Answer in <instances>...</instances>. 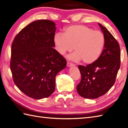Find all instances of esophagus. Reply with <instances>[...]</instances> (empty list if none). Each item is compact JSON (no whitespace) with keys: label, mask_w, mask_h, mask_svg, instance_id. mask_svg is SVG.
I'll list each match as a JSON object with an SVG mask.
<instances>
[{"label":"esophagus","mask_w":128,"mask_h":128,"mask_svg":"<svg viewBox=\"0 0 128 128\" xmlns=\"http://www.w3.org/2000/svg\"><path fill=\"white\" fill-rule=\"evenodd\" d=\"M66 66H67L70 67V66H74V64L72 63V62H67V64H66Z\"/></svg>","instance_id":"obj_1"}]
</instances>
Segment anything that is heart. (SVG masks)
Segmentation results:
<instances>
[{
    "instance_id": "1",
    "label": "heart",
    "mask_w": 128,
    "mask_h": 128,
    "mask_svg": "<svg viewBox=\"0 0 128 128\" xmlns=\"http://www.w3.org/2000/svg\"><path fill=\"white\" fill-rule=\"evenodd\" d=\"M53 40L59 54L63 55L71 52L74 47L75 52L69 58L74 62L81 60L86 64L93 63L100 58L105 44V37L102 32L81 25L67 27L64 34L54 35Z\"/></svg>"
}]
</instances>
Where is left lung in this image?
<instances>
[{
	"mask_svg": "<svg viewBox=\"0 0 128 128\" xmlns=\"http://www.w3.org/2000/svg\"><path fill=\"white\" fill-rule=\"evenodd\" d=\"M98 25L105 37L104 50L95 62L86 66H78L81 80L76 90L85 98H97L107 93L114 84L120 66L118 42L105 27Z\"/></svg>",
	"mask_w": 128,
	"mask_h": 128,
	"instance_id": "obj_1",
	"label": "left lung"
}]
</instances>
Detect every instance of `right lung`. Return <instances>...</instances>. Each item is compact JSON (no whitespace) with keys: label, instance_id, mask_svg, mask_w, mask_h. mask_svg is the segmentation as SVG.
<instances>
[{"label":"right lung","instance_id":"1","mask_svg":"<svg viewBox=\"0 0 128 128\" xmlns=\"http://www.w3.org/2000/svg\"><path fill=\"white\" fill-rule=\"evenodd\" d=\"M56 24L48 20L30 23L19 32L11 50L10 69L15 84L27 96L42 99L53 94L56 76L66 60L53 47Z\"/></svg>","mask_w":128,"mask_h":128}]
</instances>
